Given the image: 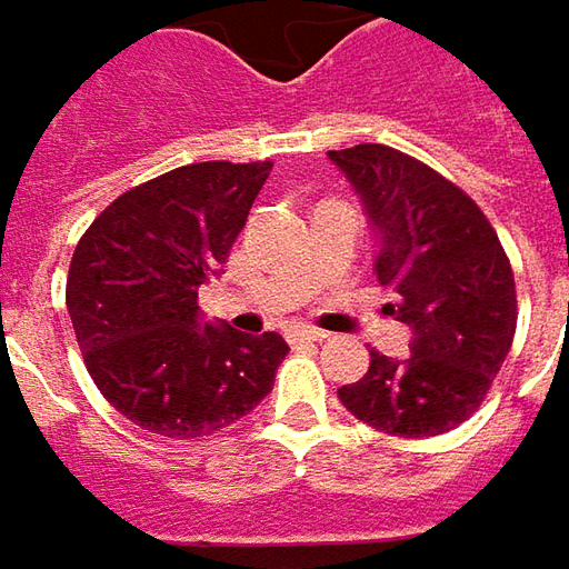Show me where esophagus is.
I'll return each mask as SVG.
<instances>
[{
	"label": "esophagus",
	"mask_w": 569,
	"mask_h": 569,
	"mask_svg": "<svg viewBox=\"0 0 569 569\" xmlns=\"http://www.w3.org/2000/svg\"><path fill=\"white\" fill-rule=\"evenodd\" d=\"M329 339V332H322V329H313V326H300L291 332V341H326Z\"/></svg>",
	"instance_id": "1"
}]
</instances>
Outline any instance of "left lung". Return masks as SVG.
<instances>
[{"mask_svg": "<svg viewBox=\"0 0 569 569\" xmlns=\"http://www.w3.org/2000/svg\"><path fill=\"white\" fill-rule=\"evenodd\" d=\"M382 237V310L408 322L411 355L370 351L341 405L389 437H437L485 402L516 336V281L497 230L469 192L389 144L329 151Z\"/></svg>", "mask_w": 569, "mask_h": 569, "instance_id": "8db88e82", "label": "left lung"}]
</instances>
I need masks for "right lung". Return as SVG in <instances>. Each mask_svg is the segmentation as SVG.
Listing matches in <instances>:
<instances>
[{"label": "right lung", "mask_w": 569, "mask_h": 569, "mask_svg": "<svg viewBox=\"0 0 569 569\" xmlns=\"http://www.w3.org/2000/svg\"><path fill=\"white\" fill-rule=\"evenodd\" d=\"M272 161H202L126 189L81 233L66 307L100 396L142 430L208 437L240 421L291 351L278 332L199 322Z\"/></svg>", "instance_id": "add662e5"}]
</instances>
